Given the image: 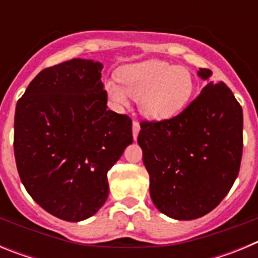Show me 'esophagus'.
I'll list each match as a JSON object with an SVG mask.
<instances>
[{"label": "esophagus", "instance_id": "esophagus-1", "mask_svg": "<svg viewBox=\"0 0 258 258\" xmlns=\"http://www.w3.org/2000/svg\"><path fill=\"white\" fill-rule=\"evenodd\" d=\"M140 131H141L140 122L134 120V121H133V137H134V140H136V138H137V136H138Z\"/></svg>", "mask_w": 258, "mask_h": 258}]
</instances>
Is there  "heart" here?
Wrapping results in <instances>:
<instances>
[{"instance_id":"b5f03b06","label":"heart","mask_w":258,"mask_h":258,"mask_svg":"<svg viewBox=\"0 0 258 258\" xmlns=\"http://www.w3.org/2000/svg\"><path fill=\"white\" fill-rule=\"evenodd\" d=\"M117 81L104 84L112 103L122 108L129 103V97L134 98L141 113L151 120L177 115L194 93L190 71L163 60H146L121 67L117 71Z\"/></svg>"}]
</instances>
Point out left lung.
<instances>
[{"label":"left lung","instance_id":"obj_1","mask_svg":"<svg viewBox=\"0 0 258 258\" xmlns=\"http://www.w3.org/2000/svg\"><path fill=\"white\" fill-rule=\"evenodd\" d=\"M211 74L198 72L203 80ZM138 143L155 207L174 220H195L213 211L238 177L243 109L225 84L211 81L174 117L141 122Z\"/></svg>","mask_w":258,"mask_h":258}]
</instances>
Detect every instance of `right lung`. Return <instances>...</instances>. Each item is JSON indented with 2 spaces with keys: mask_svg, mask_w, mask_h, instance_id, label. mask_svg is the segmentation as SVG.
<instances>
[{
  "mask_svg": "<svg viewBox=\"0 0 258 258\" xmlns=\"http://www.w3.org/2000/svg\"><path fill=\"white\" fill-rule=\"evenodd\" d=\"M102 68L80 58L45 68L15 109L20 179L41 208L70 222L103 206L107 172L133 142L132 118L107 109Z\"/></svg>",
  "mask_w": 258,
  "mask_h": 258,
  "instance_id": "add662e5",
  "label": "right lung"
}]
</instances>
